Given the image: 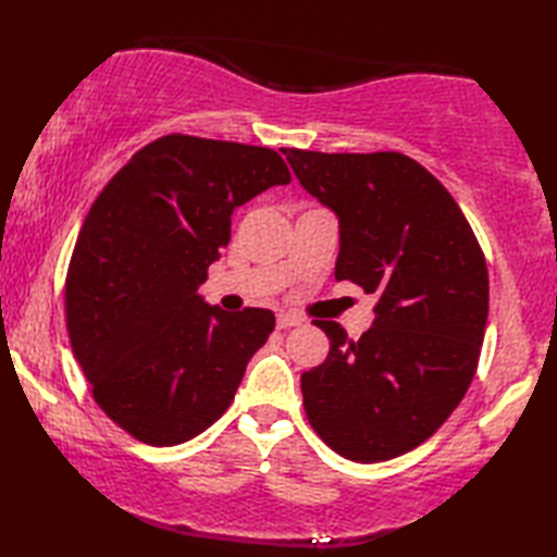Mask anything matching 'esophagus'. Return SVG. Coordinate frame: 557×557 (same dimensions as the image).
I'll list each match as a JSON object with an SVG mask.
<instances>
[{
	"mask_svg": "<svg viewBox=\"0 0 557 557\" xmlns=\"http://www.w3.org/2000/svg\"><path fill=\"white\" fill-rule=\"evenodd\" d=\"M276 324H278V329H290V326H300L302 320H300V317H295V314H278Z\"/></svg>",
	"mask_w": 557,
	"mask_h": 557,
	"instance_id": "1",
	"label": "esophagus"
}]
</instances>
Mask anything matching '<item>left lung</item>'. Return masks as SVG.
I'll return each instance as SVG.
<instances>
[{"mask_svg": "<svg viewBox=\"0 0 557 557\" xmlns=\"http://www.w3.org/2000/svg\"><path fill=\"white\" fill-rule=\"evenodd\" d=\"M283 153L300 185L336 213V278L377 295L374 322L358 342L336 322H314L332 348L302 372L305 413L342 457L394 459L447 421L479 368L483 249L459 203L413 158Z\"/></svg>", "mask_w": 557, "mask_h": 557, "instance_id": "obj_1", "label": "left lung"}]
</instances>
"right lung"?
Wrapping results in <instances>:
<instances>
[{"label":"right lung","instance_id":"obj_1","mask_svg":"<svg viewBox=\"0 0 557 557\" xmlns=\"http://www.w3.org/2000/svg\"><path fill=\"white\" fill-rule=\"evenodd\" d=\"M288 183L264 146L168 134L90 207L66 271V329L96 404L136 440L180 445L231 406L276 320L207 305L199 286L235 207Z\"/></svg>","mask_w":557,"mask_h":557}]
</instances>
